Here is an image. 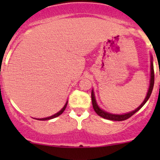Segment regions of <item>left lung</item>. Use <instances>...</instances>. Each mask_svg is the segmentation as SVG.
<instances>
[{"mask_svg": "<svg viewBox=\"0 0 160 160\" xmlns=\"http://www.w3.org/2000/svg\"><path fill=\"white\" fill-rule=\"evenodd\" d=\"M150 62H151V65H150V81H149L150 83H149V90H148L146 98L144 99L143 102L140 104L139 107L137 108L135 110L130 111V112L128 113H125V114H111V113L107 112V111L101 109V108L98 106V103H97L96 101V98H95L94 91H93V90L92 89V91H91L92 104H93V110L95 111V112H96L98 115L101 116V118H104L108 119V120L118 121V122H120V121H124L129 118L131 116H132L135 113H136L137 111H139L140 109L143 107V105L147 102L148 100H149L150 95H151L152 93V91L153 86H154V69H153V59H152V56H151V61H150Z\"/></svg>", "mask_w": 160, "mask_h": 160, "instance_id": "obj_1", "label": "left lung"}]
</instances>
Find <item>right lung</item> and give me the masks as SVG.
<instances>
[{"instance_id":"right-lung-1","label":"right lung","mask_w":160,"mask_h":160,"mask_svg":"<svg viewBox=\"0 0 160 160\" xmlns=\"http://www.w3.org/2000/svg\"><path fill=\"white\" fill-rule=\"evenodd\" d=\"M67 103H68V101H67V102H66L65 105L63 106V108H62L61 109V110L59 111V112H57V113H56V114H53V115H52V116H49V117H47V118H35V119H38V120H40V121H46V120H49V119H52V118H55L58 117V116H59V115H60V114H62V113L64 111H65L66 108H67Z\"/></svg>"}]
</instances>
